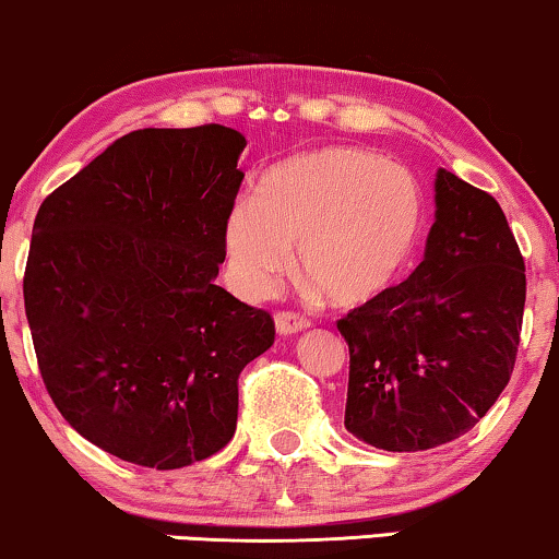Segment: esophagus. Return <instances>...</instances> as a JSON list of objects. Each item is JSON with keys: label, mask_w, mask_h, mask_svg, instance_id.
I'll return each instance as SVG.
<instances>
[{"label": "esophagus", "mask_w": 559, "mask_h": 559, "mask_svg": "<svg viewBox=\"0 0 559 559\" xmlns=\"http://www.w3.org/2000/svg\"><path fill=\"white\" fill-rule=\"evenodd\" d=\"M306 326H311V321L304 319V317H298V313H290V311H278L276 313V332L281 336L298 334V332H304Z\"/></svg>", "instance_id": "obj_1"}]
</instances>
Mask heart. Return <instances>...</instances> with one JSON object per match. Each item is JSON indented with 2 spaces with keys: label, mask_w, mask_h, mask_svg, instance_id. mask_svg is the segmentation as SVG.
Wrapping results in <instances>:
<instances>
[{
  "label": "heart",
  "mask_w": 559,
  "mask_h": 559,
  "mask_svg": "<svg viewBox=\"0 0 559 559\" xmlns=\"http://www.w3.org/2000/svg\"><path fill=\"white\" fill-rule=\"evenodd\" d=\"M423 230L413 171L359 146H324L269 169L255 204L225 219V255L246 296H265L288 269L334 306L372 301L411 261Z\"/></svg>",
  "instance_id": "b5f03b06"
}]
</instances>
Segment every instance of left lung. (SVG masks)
<instances>
[{
	"instance_id": "left-lung-1",
	"label": "left lung",
	"mask_w": 559,
	"mask_h": 559,
	"mask_svg": "<svg viewBox=\"0 0 559 559\" xmlns=\"http://www.w3.org/2000/svg\"><path fill=\"white\" fill-rule=\"evenodd\" d=\"M426 258L336 321L349 344L344 426L382 451H428L476 426L514 372L524 258L499 202L440 169Z\"/></svg>"
}]
</instances>
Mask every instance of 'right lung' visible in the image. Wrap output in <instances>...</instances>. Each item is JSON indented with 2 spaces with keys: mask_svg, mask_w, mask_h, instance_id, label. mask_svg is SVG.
Instances as JSON below:
<instances>
[{
  "mask_svg": "<svg viewBox=\"0 0 559 559\" xmlns=\"http://www.w3.org/2000/svg\"><path fill=\"white\" fill-rule=\"evenodd\" d=\"M246 136L139 129L47 194L25 313L47 395L93 445L156 471L223 451L273 317L215 286Z\"/></svg>",
  "mask_w": 559,
  "mask_h": 559,
  "instance_id": "obj_1",
  "label": "right lung"
}]
</instances>
